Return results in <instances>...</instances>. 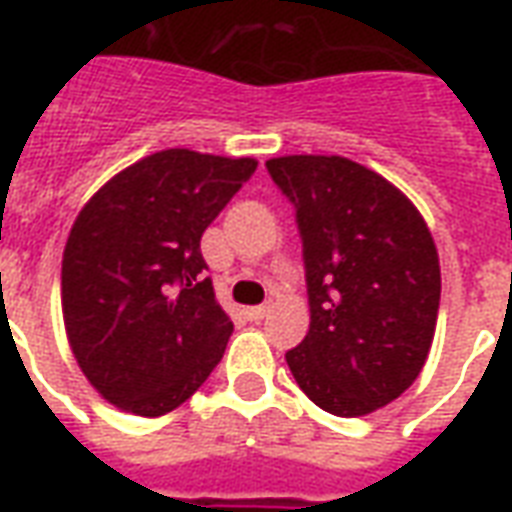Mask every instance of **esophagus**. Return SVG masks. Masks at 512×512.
Wrapping results in <instances>:
<instances>
[{"label":"esophagus","mask_w":512,"mask_h":512,"mask_svg":"<svg viewBox=\"0 0 512 512\" xmlns=\"http://www.w3.org/2000/svg\"><path fill=\"white\" fill-rule=\"evenodd\" d=\"M268 312H271V304H260V307H249V310H246V318H249V321H263Z\"/></svg>","instance_id":"34e87169"}]
</instances>
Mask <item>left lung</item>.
<instances>
[{
  "label": "left lung",
  "mask_w": 512,
  "mask_h": 512,
  "mask_svg": "<svg viewBox=\"0 0 512 512\" xmlns=\"http://www.w3.org/2000/svg\"><path fill=\"white\" fill-rule=\"evenodd\" d=\"M268 175L296 208L310 332L285 354L301 392L365 417L417 381L439 315V252L414 202L343 156H279Z\"/></svg>",
  "instance_id": "8db88e82"
}]
</instances>
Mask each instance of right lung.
Listing matches in <instances>:
<instances>
[{
  "label": "right lung",
  "mask_w": 512,
  "mask_h": 512,
  "mask_svg": "<svg viewBox=\"0 0 512 512\" xmlns=\"http://www.w3.org/2000/svg\"><path fill=\"white\" fill-rule=\"evenodd\" d=\"M257 169L169 147L95 191L62 255V318L87 381L112 406L161 417L222 362L233 321L205 277L200 238Z\"/></svg>",
  "instance_id": "right-lung-1"
}]
</instances>
